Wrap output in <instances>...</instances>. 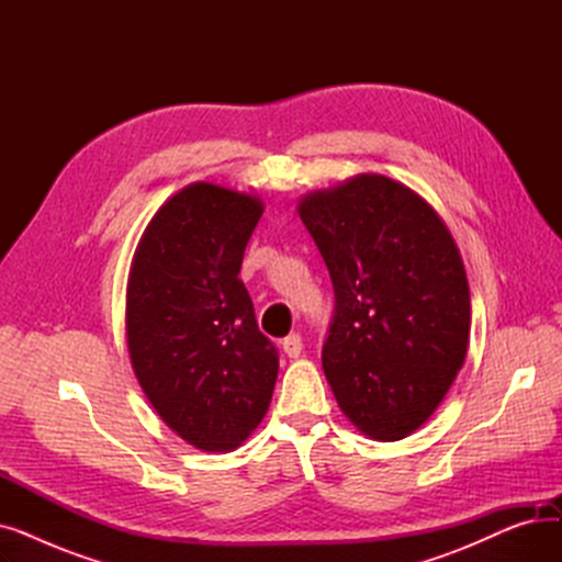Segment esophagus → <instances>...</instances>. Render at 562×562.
Returning a JSON list of instances; mask_svg holds the SVG:
<instances>
[{"mask_svg": "<svg viewBox=\"0 0 562 562\" xmlns=\"http://www.w3.org/2000/svg\"><path fill=\"white\" fill-rule=\"evenodd\" d=\"M282 348H284V352H286L289 358H299L301 352H303V337H301L299 333H293V335L284 337Z\"/></svg>", "mask_w": 562, "mask_h": 562, "instance_id": "esophagus-1", "label": "esophagus"}]
</instances>
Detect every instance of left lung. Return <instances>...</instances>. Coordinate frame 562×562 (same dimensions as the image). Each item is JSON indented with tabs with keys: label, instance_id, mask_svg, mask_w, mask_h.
<instances>
[{
	"label": "left lung",
	"instance_id": "left-lung-1",
	"mask_svg": "<svg viewBox=\"0 0 562 562\" xmlns=\"http://www.w3.org/2000/svg\"><path fill=\"white\" fill-rule=\"evenodd\" d=\"M301 221L328 266L335 312L321 362L344 415L396 441L447 396L469 341V284L432 206L385 175L307 195Z\"/></svg>",
	"mask_w": 562,
	"mask_h": 562
}]
</instances>
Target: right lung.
<instances>
[{
  "mask_svg": "<svg viewBox=\"0 0 562 562\" xmlns=\"http://www.w3.org/2000/svg\"><path fill=\"white\" fill-rule=\"evenodd\" d=\"M261 212L252 195L191 184L155 214L132 263L134 373L157 415L202 451L239 447L278 380V348L239 280Z\"/></svg>",
  "mask_w": 562,
  "mask_h": 562,
  "instance_id": "1",
  "label": "right lung"
}]
</instances>
